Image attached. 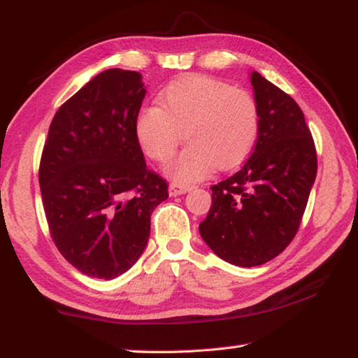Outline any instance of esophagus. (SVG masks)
Segmentation results:
<instances>
[{
    "instance_id": "esophagus-1",
    "label": "esophagus",
    "mask_w": 358,
    "mask_h": 358,
    "mask_svg": "<svg viewBox=\"0 0 358 358\" xmlns=\"http://www.w3.org/2000/svg\"><path fill=\"white\" fill-rule=\"evenodd\" d=\"M191 189L189 185H181V183H172L169 186V194H171L172 197L175 196H181V194H185Z\"/></svg>"
}]
</instances>
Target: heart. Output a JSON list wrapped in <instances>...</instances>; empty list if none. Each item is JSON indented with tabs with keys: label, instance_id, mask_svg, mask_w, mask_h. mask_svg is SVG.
I'll use <instances>...</instances> for the list:
<instances>
[{
	"label": "heart",
	"instance_id": "b5f03b06",
	"mask_svg": "<svg viewBox=\"0 0 358 358\" xmlns=\"http://www.w3.org/2000/svg\"><path fill=\"white\" fill-rule=\"evenodd\" d=\"M260 129L257 101L220 78L192 74L169 83L159 106H148L136 120V134L151 159L164 162L180 142L187 147L167 162L171 178L191 183L211 169L240 166L254 148Z\"/></svg>",
	"mask_w": 358,
	"mask_h": 358
}]
</instances>
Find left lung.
<instances>
[{"mask_svg": "<svg viewBox=\"0 0 358 358\" xmlns=\"http://www.w3.org/2000/svg\"><path fill=\"white\" fill-rule=\"evenodd\" d=\"M260 129L252 155L213 185L199 232L217 257L238 266L268 262L294 240L317 173V155L299 104L251 74Z\"/></svg>", "mask_w": 358, "mask_h": 358, "instance_id": "obj_1", "label": "left lung"}]
</instances>
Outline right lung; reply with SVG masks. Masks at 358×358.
Wrapping results in <instances>:
<instances>
[{"label": "right lung", "mask_w": 358, "mask_h": 358, "mask_svg": "<svg viewBox=\"0 0 358 358\" xmlns=\"http://www.w3.org/2000/svg\"><path fill=\"white\" fill-rule=\"evenodd\" d=\"M147 90L136 71L107 69L58 108L39 185L58 251L83 275L113 280L142 256L167 181L150 171L136 134Z\"/></svg>", "instance_id": "obj_1"}]
</instances>
